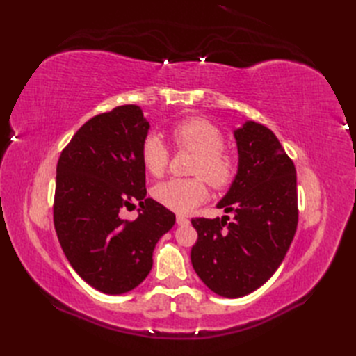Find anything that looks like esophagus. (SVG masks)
Here are the masks:
<instances>
[{
  "label": "esophagus",
  "instance_id": "obj_1",
  "mask_svg": "<svg viewBox=\"0 0 356 356\" xmlns=\"http://www.w3.org/2000/svg\"><path fill=\"white\" fill-rule=\"evenodd\" d=\"M190 222L188 218H186L184 215H177V224L178 225H187Z\"/></svg>",
  "mask_w": 356,
  "mask_h": 356
}]
</instances>
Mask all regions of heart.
I'll return each instance as SVG.
<instances>
[{
	"mask_svg": "<svg viewBox=\"0 0 356 356\" xmlns=\"http://www.w3.org/2000/svg\"><path fill=\"white\" fill-rule=\"evenodd\" d=\"M170 136L178 149L195 153L191 175L195 178H172L153 188L154 199L170 211L188 213L208 197L204 179L213 188L230 184L236 174V159L224 147L220 129L200 117H191L172 126ZM144 168L154 177L163 175L169 163V148L156 132L147 134L139 148ZM204 179L202 180L200 177Z\"/></svg>",
	"mask_w": 356,
	"mask_h": 356,
	"instance_id": "1",
	"label": "heart"
}]
</instances>
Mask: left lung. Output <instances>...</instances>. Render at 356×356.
<instances>
[{
    "mask_svg": "<svg viewBox=\"0 0 356 356\" xmlns=\"http://www.w3.org/2000/svg\"><path fill=\"white\" fill-rule=\"evenodd\" d=\"M239 168L217 204L233 213L193 218L197 242L191 264L215 294L236 298L266 284L281 266L298 222L297 177L270 129L246 122L234 131Z\"/></svg>",
    "mask_w": 356,
    "mask_h": 356,
    "instance_id": "1",
    "label": "left lung"
}]
</instances>
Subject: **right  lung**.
<instances>
[{
    "instance_id": "right-lung-1",
    "label": "right lung",
    "mask_w": 356,
    "mask_h": 356,
    "mask_svg": "<svg viewBox=\"0 0 356 356\" xmlns=\"http://www.w3.org/2000/svg\"><path fill=\"white\" fill-rule=\"evenodd\" d=\"M149 123L138 105L92 117L62 149L53 222L63 254L83 281L104 294H123L148 276L159 239L175 213L147 199L139 148ZM140 203L134 222L124 209Z\"/></svg>"
}]
</instances>
